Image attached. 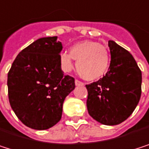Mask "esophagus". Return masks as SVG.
<instances>
[{"label": "esophagus", "mask_w": 149, "mask_h": 149, "mask_svg": "<svg viewBox=\"0 0 149 149\" xmlns=\"http://www.w3.org/2000/svg\"><path fill=\"white\" fill-rule=\"evenodd\" d=\"M75 85L77 86H84V83L81 82V81H79V80H78V79H76L75 80Z\"/></svg>", "instance_id": "34e87169"}]
</instances>
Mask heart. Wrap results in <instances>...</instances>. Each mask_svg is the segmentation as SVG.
I'll return each instance as SVG.
<instances>
[{
	"mask_svg": "<svg viewBox=\"0 0 149 149\" xmlns=\"http://www.w3.org/2000/svg\"><path fill=\"white\" fill-rule=\"evenodd\" d=\"M72 59L76 61L79 75L85 80L93 81L102 78L108 70L110 57L104 45L93 41H83L73 45L70 53L60 56L62 69L70 71L73 68Z\"/></svg>",
	"mask_w": 149,
	"mask_h": 149,
	"instance_id": "b5f03b06",
	"label": "heart"
}]
</instances>
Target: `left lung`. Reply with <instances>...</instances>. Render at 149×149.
I'll list each match as a JSON object with an SVG mask.
<instances>
[{
  "mask_svg": "<svg viewBox=\"0 0 149 149\" xmlns=\"http://www.w3.org/2000/svg\"><path fill=\"white\" fill-rule=\"evenodd\" d=\"M110 66L106 75L86 85L88 113L98 122L113 126L126 120L141 95V70L134 56L113 41L108 42Z\"/></svg>",
  "mask_w": 149,
  "mask_h": 149,
  "instance_id": "left-lung-1",
  "label": "left lung"
}]
</instances>
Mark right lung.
<instances>
[{
  "instance_id": "right-lung-1",
  "label": "right lung",
  "mask_w": 149,
  "mask_h": 149,
  "mask_svg": "<svg viewBox=\"0 0 149 149\" xmlns=\"http://www.w3.org/2000/svg\"><path fill=\"white\" fill-rule=\"evenodd\" d=\"M57 36L40 38L23 49L8 73L11 108L27 127L45 130L62 117L64 99L75 88L74 78L61 69L63 49Z\"/></svg>"
}]
</instances>
